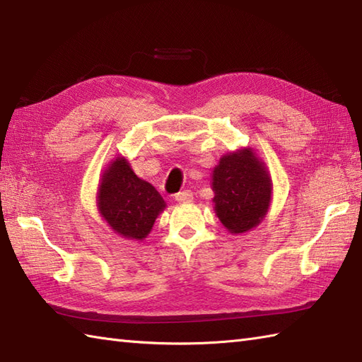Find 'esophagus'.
I'll list each match as a JSON object with an SVG mask.
<instances>
[{"instance_id":"34e87169","label":"esophagus","mask_w":362,"mask_h":362,"mask_svg":"<svg viewBox=\"0 0 362 362\" xmlns=\"http://www.w3.org/2000/svg\"><path fill=\"white\" fill-rule=\"evenodd\" d=\"M175 201L179 202V204H183V202H191V201H193V193H191L189 189L182 191V193L175 194Z\"/></svg>"}]
</instances>
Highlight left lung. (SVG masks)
<instances>
[{
    "label": "left lung",
    "mask_w": 362,
    "mask_h": 362,
    "mask_svg": "<svg viewBox=\"0 0 362 362\" xmlns=\"http://www.w3.org/2000/svg\"><path fill=\"white\" fill-rule=\"evenodd\" d=\"M214 213L232 235L250 232L266 218L272 180L266 163L250 148L222 156L211 171Z\"/></svg>",
    "instance_id": "8db88e82"
}]
</instances>
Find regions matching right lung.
<instances>
[{"label":"right lung","instance_id":"1","mask_svg":"<svg viewBox=\"0 0 362 362\" xmlns=\"http://www.w3.org/2000/svg\"><path fill=\"white\" fill-rule=\"evenodd\" d=\"M98 211L115 233L143 241L151 233L166 202L149 182L140 179L126 157H115L101 175L96 196Z\"/></svg>","mask_w":362,"mask_h":362}]
</instances>
